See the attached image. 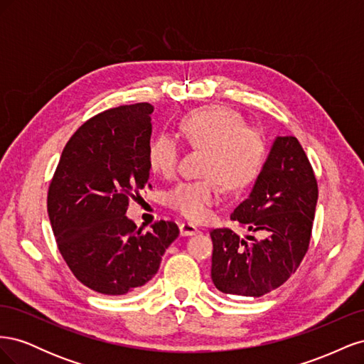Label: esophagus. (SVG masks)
Segmentation results:
<instances>
[{"mask_svg":"<svg viewBox=\"0 0 364 364\" xmlns=\"http://www.w3.org/2000/svg\"><path fill=\"white\" fill-rule=\"evenodd\" d=\"M179 230H181V235H183V237H190V235H194V234L199 232V229H197L191 223H181Z\"/></svg>","mask_w":364,"mask_h":364,"instance_id":"34e87169","label":"esophagus"}]
</instances>
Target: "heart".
<instances>
[{
	"label": "heart",
	"instance_id": "obj_1",
	"mask_svg": "<svg viewBox=\"0 0 364 364\" xmlns=\"http://www.w3.org/2000/svg\"><path fill=\"white\" fill-rule=\"evenodd\" d=\"M186 144L206 150L203 174L208 178L176 185L167 194V205L182 217L200 222L220 200L223 185L241 191L255 182L266 161V139L259 130L245 126L232 109L208 106L181 119ZM179 147L171 136L161 135L149 147V165L164 178H171L178 165Z\"/></svg>",
	"mask_w": 364,
	"mask_h": 364
}]
</instances>
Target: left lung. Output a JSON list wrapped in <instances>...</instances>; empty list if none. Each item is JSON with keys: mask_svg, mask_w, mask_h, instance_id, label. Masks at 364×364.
Returning <instances> with one entry per match:
<instances>
[{"mask_svg": "<svg viewBox=\"0 0 364 364\" xmlns=\"http://www.w3.org/2000/svg\"><path fill=\"white\" fill-rule=\"evenodd\" d=\"M317 181L294 136H277L246 200L230 218L267 237L246 241L213 229L211 278L225 294L259 297L281 287L299 267L311 238Z\"/></svg>", "mask_w": 364, "mask_h": 364, "instance_id": "8db88e82", "label": "left lung"}]
</instances>
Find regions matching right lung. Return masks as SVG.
<instances>
[{
	"label": "right lung",
	"mask_w": 364,
	"mask_h": 364,
	"mask_svg": "<svg viewBox=\"0 0 364 364\" xmlns=\"http://www.w3.org/2000/svg\"><path fill=\"white\" fill-rule=\"evenodd\" d=\"M150 103L118 106L87 119L65 146L48 188V217L74 277L97 293L118 296L155 277L179 235L173 222L142 234L126 217L129 200L150 178Z\"/></svg>",
	"instance_id": "obj_1"
}]
</instances>
